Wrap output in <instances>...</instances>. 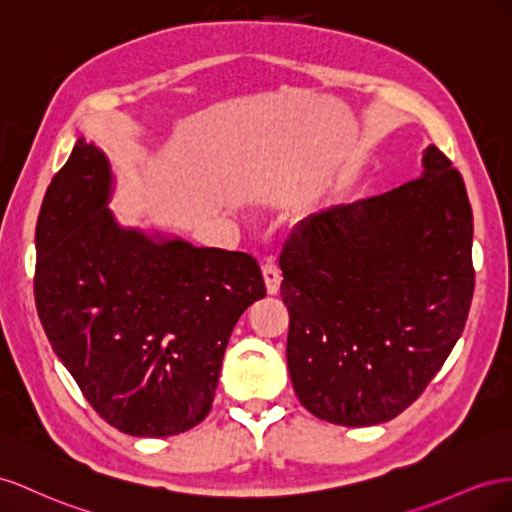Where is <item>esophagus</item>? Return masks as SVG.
<instances>
[{"mask_svg":"<svg viewBox=\"0 0 512 512\" xmlns=\"http://www.w3.org/2000/svg\"><path fill=\"white\" fill-rule=\"evenodd\" d=\"M261 270H264V281H266V289L268 294H279L281 289V270L276 268V264L272 259H266L264 266H261Z\"/></svg>","mask_w":512,"mask_h":512,"instance_id":"obj_1","label":"esophagus"}]
</instances>
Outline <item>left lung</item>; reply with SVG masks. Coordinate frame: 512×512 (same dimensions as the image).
Here are the masks:
<instances>
[{
	"mask_svg": "<svg viewBox=\"0 0 512 512\" xmlns=\"http://www.w3.org/2000/svg\"><path fill=\"white\" fill-rule=\"evenodd\" d=\"M472 206L437 148L384 195L306 218L283 246L287 367L319 420L369 427L407 410L465 328Z\"/></svg>",
	"mask_w": 512,
	"mask_h": 512,
	"instance_id": "8db88e82",
	"label": "left lung"
}]
</instances>
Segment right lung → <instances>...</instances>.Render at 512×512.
Wrapping results in <instances>:
<instances>
[{
  "mask_svg": "<svg viewBox=\"0 0 512 512\" xmlns=\"http://www.w3.org/2000/svg\"><path fill=\"white\" fill-rule=\"evenodd\" d=\"M109 188L105 154L79 139L38 214V317L102 420L178 435L210 414L231 330L266 296L264 276L248 253L118 227Z\"/></svg>",
  "mask_w": 512,
  "mask_h": 512,
  "instance_id": "right-lung-1",
  "label": "right lung"
}]
</instances>
